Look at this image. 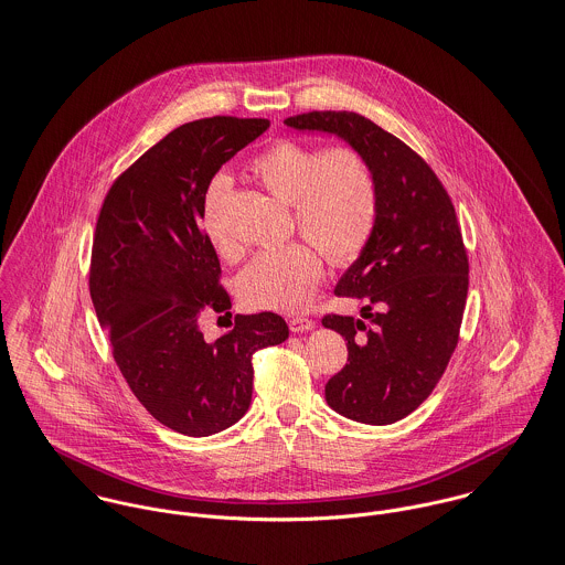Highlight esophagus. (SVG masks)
I'll return each mask as SVG.
<instances>
[{"label":"esophagus","mask_w":565,"mask_h":565,"mask_svg":"<svg viewBox=\"0 0 565 565\" xmlns=\"http://www.w3.org/2000/svg\"><path fill=\"white\" fill-rule=\"evenodd\" d=\"M288 328H290V332H295V334H303V332H310V330H315V328H317V323H315L312 319L292 317V319L288 321Z\"/></svg>","instance_id":"obj_1"}]
</instances>
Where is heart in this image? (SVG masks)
<instances>
[{
	"instance_id": "1",
	"label": "heart",
	"mask_w": 565,
	"mask_h": 565,
	"mask_svg": "<svg viewBox=\"0 0 565 565\" xmlns=\"http://www.w3.org/2000/svg\"><path fill=\"white\" fill-rule=\"evenodd\" d=\"M257 179L284 203L295 205L301 233L334 264L353 262L366 246L377 218L375 177L360 152L339 146L319 150L281 139L259 152ZM228 177L218 174L203 205V225L218 250H228L221 207ZM323 277V259L312 244L292 242L255 255L237 277V295L248 308L297 312L308 306Z\"/></svg>"
}]
</instances>
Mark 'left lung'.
<instances>
[{
    "label": "left lung",
    "mask_w": 565,
    "mask_h": 565,
    "mask_svg": "<svg viewBox=\"0 0 565 565\" xmlns=\"http://www.w3.org/2000/svg\"><path fill=\"white\" fill-rule=\"evenodd\" d=\"M284 124L337 135L375 177L373 233L334 288L366 301L362 319H323L349 351L326 399L347 419L395 424L433 393L458 342L469 264L454 205L430 166L364 115L312 111Z\"/></svg>",
    "instance_id": "8db88e82"
}]
</instances>
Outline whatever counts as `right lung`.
<instances>
[{
  "label": "right lung",
  "mask_w": 565,
  "mask_h": 565,
  "mask_svg": "<svg viewBox=\"0 0 565 565\" xmlns=\"http://www.w3.org/2000/svg\"><path fill=\"white\" fill-rule=\"evenodd\" d=\"M268 119L205 117L168 132L111 185L94 235L89 290L115 362L141 406L185 437L244 417L253 353L288 339L279 315L235 317L221 339L205 312H228L221 262L203 228L205 192Z\"/></svg>",
  "instance_id": "1"
}]
</instances>
